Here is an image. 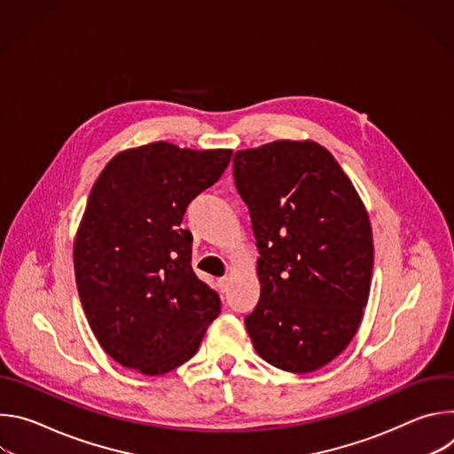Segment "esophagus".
<instances>
[{
    "mask_svg": "<svg viewBox=\"0 0 454 454\" xmlns=\"http://www.w3.org/2000/svg\"><path fill=\"white\" fill-rule=\"evenodd\" d=\"M217 286L221 287V291H226V289H228V286H230V278H228V277L219 278V280H217Z\"/></svg>",
    "mask_w": 454,
    "mask_h": 454,
    "instance_id": "34e87169",
    "label": "esophagus"
}]
</instances>
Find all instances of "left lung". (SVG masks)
Segmentation results:
<instances>
[{
    "mask_svg": "<svg viewBox=\"0 0 454 454\" xmlns=\"http://www.w3.org/2000/svg\"><path fill=\"white\" fill-rule=\"evenodd\" d=\"M233 176L261 254L246 331L270 364L314 372L361 325L373 270L366 208L336 158L310 140L237 151Z\"/></svg>",
    "mask_w": 454,
    "mask_h": 454,
    "instance_id": "left-lung-1",
    "label": "left lung"
}]
</instances>
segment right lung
Segmentation results:
<instances>
[{
    "label": "right lung",
    "instance_id": "1",
    "mask_svg": "<svg viewBox=\"0 0 454 454\" xmlns=\"http://www.w3.org/2000/svg\"><path fill=\"white\" fill-rule=\"evenodd\" d=\"M231 153L154 142L118 153L95 181L74 242L75 282L97 341L121 366L177 368L219 316V294L192 270L181 221Z\"/></svg>",
    "mask_w": 454,
    "mask_h": 454
}]
</instances>
